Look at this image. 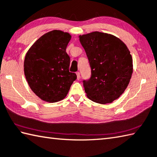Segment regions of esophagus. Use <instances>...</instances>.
<instances>
[{
    "instance_id": "34e87169",
    "label": "esophagus",
    "mask_w": 157,
    "mask_h": 157,
    "mask_svg": "<svg viewBox=\"0 0 157 157\" xmlns=\"http://www.w3.org/2000/svg\"><path fill=\"white\" fill-rule=\"evenodd\" d=\"M76 74V76H77V79L79 80V79H80V77H81V76H80V72H77Z\"/></svg>"
}]
</instances>
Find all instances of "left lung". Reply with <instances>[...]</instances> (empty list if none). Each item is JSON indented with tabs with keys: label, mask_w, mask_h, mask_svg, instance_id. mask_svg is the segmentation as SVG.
<instances>
[{
	"label": "left lung",
	"mask_w": 157,
	"mask_h": 157,
	"mask_svg": "<svg viewBox=\"0 0 157 157\" xmlns=\"http://www.w3.org/2000/svg\"><path fill=\"white\" fill-rule=\"evenodd\" d=\"M91 67V76L83 80L87 97L107 104L118 98L128 86L132 73V59L122 41L98 31L80 35Z\"/></svg>",
	"instance_id": "left-lung-1"
}]
</instances>
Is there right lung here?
<instances>
[{
  "label": "right lung",
  "instance_id": "obj_1",
  "mask_svg": "<svg viewBox=\"0 0 157 157\" xmlns=\"http://www.w3.org/2000/svg\"><path fill=\"white\" fill-rule=\"evenodd\" d=\"M67 33L54 30L40 37L26 54L24 71L31 90L44 101L56 102L67 96L75 73L69 71Z\"/></svg>",
  "mask_w": 157,
  "mask_h": 157
}]
</instances>
